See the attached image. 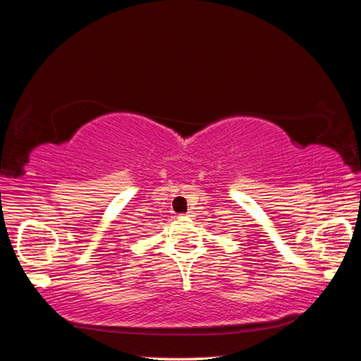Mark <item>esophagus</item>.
Listing matches in <instances>:
<instances>
[{
	"label": "esophagus",
	"instance_id": "1",
	"mask_svg": "<svg viewBox=\"0 0 361 361\" xmlns=\"http://www.w3.org/2000/svg\"><path fill=\"white\" fill-rule=\"evenodd\" d=\"M189 216H192V213H191V212H188V213H183V215H181V218H189Z\"/></svg>",
	"mask_w": 361,
	"mask_h": 361
}]
</instances>
